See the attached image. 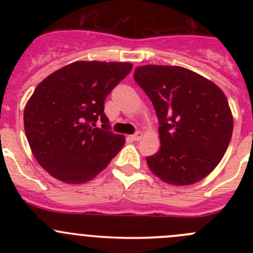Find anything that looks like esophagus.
<instances>
[{"label": "esophagus", "mask_w": 253, "mask_h": 253, "mask_svg": "<svg viewBox=\"0 0 253 253\" xmlns=\"http://www.w3.org/2000/svg\"><path fill=\"white\" fill-rule=\"evenodd\" d=\"M142 137H143V133H142V132L138 131V132H136L134 134H132L131 139H133V141H141Z\"/></svg>", "instance_id": "obj_1"}]
</instances>
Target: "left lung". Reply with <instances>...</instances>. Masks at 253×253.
<instances>
[{
  "instance_id": "8db88e82",
  "label": "left lung",
  "mask_w": 253,
  "mask_h": 253,
  "mask_svg": "<svg viewBox=\"0 0 253 253\" xmlns=\"http://www.w3.org/2000/svg\"><path fill=\"white\" fill-rule=\"evenodd\" d=\"M134 81L159 120L160 149L147 164L164 182L186 186L215 169L233 134L234 120L220 88L180 66H139Z\"/></svg>"
}]
</instances>
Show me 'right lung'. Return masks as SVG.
<instances>
[{
  "label": "right lung",
  "instance_id": "right-lung-1",
  "mask_svg": "<svg viewBox=\"0 0 253 253\" xmlns=\"http://www.w3.org/2000/svg\"><path fill=\"white\" fill-rule=\"evenodd\" d=\"M131 70L129 62L77 61L35 88L24 108L25 136L51 176L72 185L90 181L124 147L125 137L110 131L104 103Z\"/></svg>",
  "mask_w": 253,
  "mask_h": 253
}]
</instances>
